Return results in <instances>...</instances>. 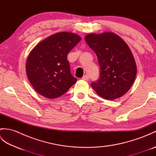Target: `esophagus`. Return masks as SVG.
<instances>
[{"mask_svg":"<svg viewBox=\"0 0 156 156\" xmlns=\"http://www.w3.org/2000/svg\"><path fill=\"white\" fill-rule=\"evenodd\" d=\"M82 80H86V81H88V80H89V77H88V75H84L83 77H82Z\"/></svg>","mask_w":156,"mask_h":156,"instance_id":"esophagus-1","label":"esophagus"}]
</instances>
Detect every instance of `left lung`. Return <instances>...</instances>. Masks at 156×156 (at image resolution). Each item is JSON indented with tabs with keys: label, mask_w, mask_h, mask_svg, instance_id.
Returning <instances> with one entry per match:
<instances>
[{
	"label": "left lung",
	"mask_w": 156,
	"mask_h": 156,
	"mask_svg": "<svg viewBox=\"0 0 156 156\" xmlns=\"http://www.w3.org/2000/svg\"><path fill=\"white\" fill-rule=\"evenodd\" d=\"M85 41L97 54L100 78L91 87L106 100L121 97L133 85L137 66L130 48L121 37L112 32L90 34Z\"/></svg>",
	"instance_id": "obj_1"
}]
</instances>
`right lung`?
<instances>
[{
  "mask_svg": "<svg viewBox=\"0 0 156 156\" xmlns=\"http://www.w3.org/2000/svg\"><path fill=\"white\" fill-rule=\"evenodd\" d=\"M81 39L74 33H56L39 42L29 53L26 74L39 94L56 98L76 83L77 79L71 74L67 55Z\"/></svg>",
  "mask_w": 156,
  "mask_h": 156,
  "instance_id": "right-lung-1",
  "label": "right lung"
}]
</instances>
